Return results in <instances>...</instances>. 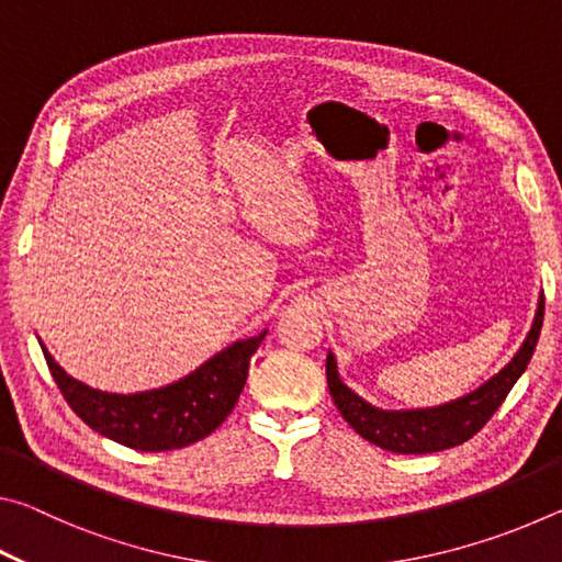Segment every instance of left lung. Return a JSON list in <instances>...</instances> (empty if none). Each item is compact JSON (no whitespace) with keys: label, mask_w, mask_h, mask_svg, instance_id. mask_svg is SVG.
Instances as JSON below:
<instances>
[{"label":"left lung","mask_w":562,"mask_h":562,"mask_svg":"<svg viewBox=\"0 0 562 562\" xmlns=\"http://www.w3.org/2000/svg\"><path fill=\"white\" fill-rule=\"evenodd\" d=\"M543 312L546 297L540 294L530 331L522 339L516 357L498 374H493L488 382L473 389L471 394L453 398V402L429 408H402V412L379 408L364 402V398L341 382L337 372V359L331 351L327 355L329 394L351 429L361 439L379 446V449L394 453H434L451 449V446L469 441L471 436H475L486 426L488 418L498 412L503 398L508 396L513 384L526 372L528 361L538 345L540 327H543Z\"/></svg>","instance_id":"left-lung-1"}]
</instances>
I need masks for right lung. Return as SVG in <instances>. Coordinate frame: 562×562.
I'll list each match as a JSON object with an SVG mask.
<instances>
[{"label": "right lung", "mask_w": 562, "mask_h": 562, "mask_svg": "<svg viewBox=\"0 0 562 562\" xmlns=\"http://www.w3.org/2000/svg\"><path fill=\"white\" fill-rule=\"evenodd\" d=\"M265 335L268 331L237 339L188 376L138 394H109L83 384L56 364L42 339L40 345L54 382L83 424L128 449L170 451L205 439L225 422L240 398L250 357Z\"/></svg>", "instance_id": "obj_1"}]
</instances>
